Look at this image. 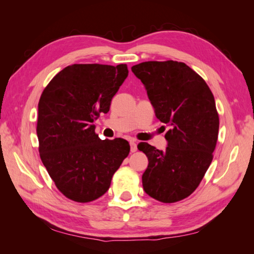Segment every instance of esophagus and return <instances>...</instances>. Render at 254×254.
I'll return each mask as SVG.
<instances>
[{"label": "esophagus", "instance_id": "obj_1", "mask_svg": "<svg viewBox=\"0 0 254 254\" xmlns=\"http://www.w3.org/2000/svg\"><path fill=\"white\" fill-rule=\"evenodd\" d=\"M130 147H131V152L132 153H135L136 150H137V146H136L135 142H130Z\"/></svg>", "mask_w": 254, "mask_h": 254}]
</instances>
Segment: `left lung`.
<instances>
[{
  "mask_svg": "<svg viewBox=\"0 0 254 254\" xmlns=\"http://www.w3.org/2000/svg\"><path fill=\"white\" fill-rule=\"evenodd\" d=\"M131 69L146 88L156 117L169 127L166 150L137 145L148 158L144 191L163 203L181 201L195 191L213 160L219 128L213 93L182 62L148 61Z\"/></svg>",
  "mask_w": 254,
  "mask_h": 254,
  "instance_id": "8db88e82",
  "label": "left lung"
}]
</instances>
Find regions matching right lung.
<instances>
[{
  "mask_svg": "<svg viewBox=\"0 0 254 254\" xmlns=\"http://www.w3.org/2000/svg\"><path fill=\"white\" fill-rule=\"evenodd\" d=\"M127 73V64H73L42 91L37 121L40 158L58 190L72 201L87 203L104 195L130 153L127 141L100 139L93 124L109 111Z\"/></svg>",
  "mask_w": 254,
  "mask_h": 254,
  "instance_id": "obj_1",
  "label": "right lung"
}]
</instances>
